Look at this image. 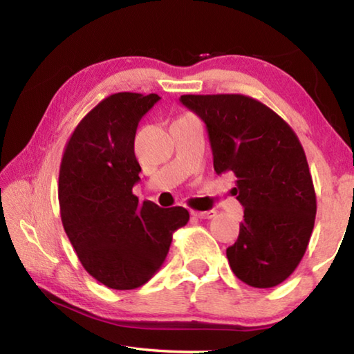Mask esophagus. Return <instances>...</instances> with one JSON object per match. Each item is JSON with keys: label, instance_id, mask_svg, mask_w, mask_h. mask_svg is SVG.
<instances>
[{"label": "esophagus", "instance_id": "obj_1", "mask_svg": "<svg viewBox=\"0 0 354 354\" xmlns=\"http://www.w3.org/2000/svg\"><path fill=\"white\" fill-rule=\"evenodd\" d=\"M192 214L195 215V217H198V218H212V217H215V211H192Z\"/></svg>", "mask_w": 354, "mask_h": 354}]
</instances>
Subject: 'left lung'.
I'll use <instances>...</instances> for the list:
<instances>
[{"mask_svg":"<svg viewBox=\"0 0 354 354\" xmlns=\"http://www.w3.org/2000/svg\"><path fill=\"white\" fill-rule=\"evenodd\" d=\"M206 123L214 170L236 175L243 209L226 256L245 284L268 289L295 272L314 230L317 200L306 154L277 112L247 95H183Z\"/></svg>","mask_w":354,"mask_h":354,"instance_id":"1","label":"left lung"}]
</instances>
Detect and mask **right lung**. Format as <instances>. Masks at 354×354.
I'll return each mask as SVG.
<instances>
[{
    "instance_id": "add662e5",
    "label": "right lung",
    "mask_w": 354,
    "mask_h": 354,
    "mask_svg": "<svg viewBox=\"0 0 354 354\" xmlns=\"http://www.w3.org/2000/svg\"><path fill=\"white\" fill-rule=\"evenodd\" d=\"M159 95L120 92L84 117L65 145L59 207L86 272L115 290L137 289L159 270L187 209H162L133 194L142 171L134 154L140 118Z\"/></svg>"
}]
</instances>
